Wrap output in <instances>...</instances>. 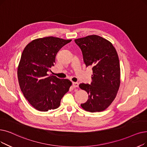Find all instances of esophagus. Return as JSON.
<instances>
[{"label":"esophagus","mask_w":147,"mask_h":147,"mask_svg":"<svg viewBox=\"0 0 147 147\" xmlns=\"http://www.w3.org/2000/svg\"><path fill=\"white\" fill-rule=\"evenodd\" d=\"M73 86L74 88H78L79 87V83L73 82Z\"/></svg>","instance_id":"1"}]
</instances>
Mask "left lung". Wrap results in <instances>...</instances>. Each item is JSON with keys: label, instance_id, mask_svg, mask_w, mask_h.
<instances>
[{"label": "left lung", "instance_id": "left-lung-1", "mask_svg": "<svg viewBox=\"0 0 147 147\" xmlns=\"http://www.w3.org/2000/svg\"><path fill=\"white\" fill-rule=\"evenodd\" d=\"M80 48L86 67H92L91 85L80 84L88 100L81 104L90 112H101L115 98L120 85V66L118 53L112 44L105 38L92 35L74 40Z\"/></svg>", "mask_w": 147, "mask_h": 147}]
</instances>
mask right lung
Listing matches in <instances>:
<instances>
[{
  "label": "right lung",
  "instance_id": "1",
  "mask_svg": "<svg viewBox=\"0 0 147 147\" xmlns=\"http://www.w3.org/2000/svg\"><path fill=\"white\" fill-rule=\"evenodd\" d=\"M71 41L53 36L38 38L23 51L17 69L19 85L24 97L38 111L47 112L59 107L72 85L68 79L48 74L55 65L57 53Z\"/></svg>",
  "mask_w": 147,
  "mask_h": 147
}]
</instances>
